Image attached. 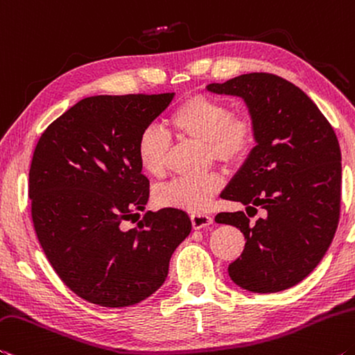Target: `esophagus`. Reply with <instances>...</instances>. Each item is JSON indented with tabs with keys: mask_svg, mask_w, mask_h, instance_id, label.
Instances as JSON below:
<instances>
[{
	"mask_svg": "<svg viewBox=\"0 0 355 355\" xmlns=\"http://www.w3.org/2000/svg\"><path fill=\"white\" fill-rule=\"evenodd\" d=\"M190 220H191V225H193L195 230L206 228V226L212 223V217L206 216V214H191Z\"/></svg>",
	"mask_w": 355,
	"mask_h": 355,
	"instance_id": "obj_1",
	"label": "esophagus"
}]
</instances>
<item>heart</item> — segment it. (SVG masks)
<instances>
[{
	"label": "heart",
	"mask_w": 355,
	"mask_h": 355,
	"mask_svg": "<svg viewBox=\"0 0 355 355\" xmlns=\"http://www.w3.org/2000/svg\"><path fill=\"white\" fill-rule=\"evenodd\" d=\"M168 123L176 133L205 143L207 155L226 166H237L248 159L257 143V123L247 112H232L222 98L195 92L173 110ZM171 138L157 125H146L135 144L138 165L150 178H162L168 170ZM223 187L217 173L200 178H179L160 185L154 200L162 207L201 212L211 206Z\"/></svg>",
	"instance_id": "b5f03b06"
}]
</instances>
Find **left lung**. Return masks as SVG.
Returning <instances> with one entry per match:
<instances>
[{
  "mask_svg": "<svg viewBox=\"0 0 355 355\" xmlns=\"http://www.w3.org/2000/svg\"><path fill=\"white\" fill-rule=\"evenodd\" d=\"M207 89L241 96L257 123L258 144L222 195L245 205L248 216L259 207L263 217L253 223L243 211L217 214V223L236 226L247 241L228 274L248 291H283L315 269L335 236L338 138L316 103L278 75L243 73Z\"/></svg>",
  "mask_w": 355,
  "mask_h": 355,
  "instance_id": "left-lung-1",
  "label": "left lung"
}]
</instances>
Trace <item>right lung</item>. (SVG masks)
<instances>
[{
    "label": "right lung",
    "instance_id": "add662e5",
    "mask_svg": "<svg viewBox=\"0 0 355 355\" xmlns=\"http://www.w3.org/2000/svg\"><path fill=\"white\" fill-rule=\"evenodd\" d=\"M165 94L86 97L40 135L30 166L31 217L46 259L91 304L121 309L154 294L190 234L181 209L144 211L149 181L135 144L173 101ZM145 214L141 223L132 220ZM125 221H137L125 230Z\"/></svg>",
    "mask_w": 355,
    "mask_h": 355
}]
</instances>
